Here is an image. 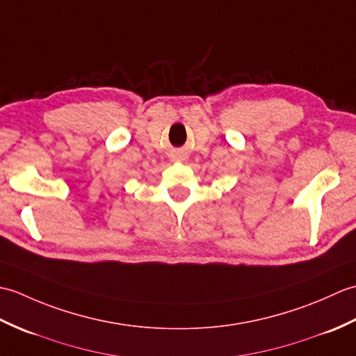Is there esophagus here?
Instances as JSON below:
<instances>
[{"label":"esophagus","mask_w":356,"mask_h":356,"mask_svg":"<svg viewBox=\"0 0 356 356\" xmlns=\"http://www.w3.org/2000/svg\"><path fill=\"white\" fill-rule=\"evenodd\" d=\"M184 154L180 153V151H176V153H172V161H176V162H182L184 161Z\"/></svg>","instance_id":"esophagus-1"}]
</instances>
